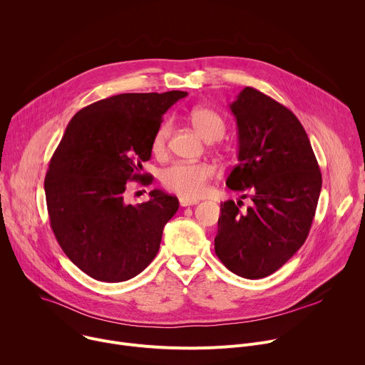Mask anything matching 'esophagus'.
Segmentation results:
<instances>
[{"mask_svg": "<svg viewBox=\"0 0 365 365\" xmlns=\"http://www.w3.org/2000/svg\"><path fill=\"white\" fill-rule=\"evenodd\" d=\"M179 203H180V206H192V205L199 203V200H196V199H187V197H180V199H179Z\"/></svg>", "mask_w": 365, "mask_h": 365, "instance_id": "1", "label": "esophagus"}]
</instances>
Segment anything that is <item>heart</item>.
Segmentation results:
<instances>
[{"label": "heart", "instance_id": "obj_1", "mask_svg": "<svg viewBox=\"0 0 365 365\" xmlns=\"http://www.w3.org/2000/svg\"><path fill=\"white\" fill-rule=\"evenodd\" d=\"M193 128L206 141H218L227 131L224 118L214 110L206 107H196L187 115ZM172 125L165 121L155 128L150 150L154 155H163L168 148V140ZM215 169L210 163H175L162 172V183L169 190L182 197L196 199L202 196L207 183L214 178Z\"/></svg>", "mask_w": 365, "mask_h": 365}]
</instances>
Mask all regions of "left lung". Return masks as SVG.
<instances>
[{"instance_id": "obj_1", "label": "left lung", "mask_w": 365, "mask_h": 365, "mask_svg": "<svg viewBox=\"0 0 365 365\" xmlns=\"http://www.w3.org/2000/svg\"><path fill=\"white\" fill-rule=\"evenodd\" d=\"M230 108L240 150L227 186L248 192L252 203H221L215 254L237 276L255 280L279 270L306 241L322 175L303 125L280 102L247 86Z\"/></svg>"}]
</instances>
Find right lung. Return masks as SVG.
I'll list each match as a JSON object with an SVG mask.
<instances>
[{"instance_id":"obj_1","label":"right lung","mask_w":365,"mask_h":365,"mask_svg":"<svg viewBox=\"0 0 365 365\" xmlns=\"http://www.w3.org/2000/svg\"><path fill=\"white\" fill-rule=\"evenodd\" d=\"M183 91L120 93L75 114L44 178L50 227L71 262L95 280L118 283L141 273L158 254L176 196L159 189L128 205L130 180H141L150 141ZM151 182V178L145 180Z\"/></svg>"}]
</instances>
